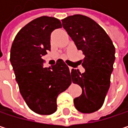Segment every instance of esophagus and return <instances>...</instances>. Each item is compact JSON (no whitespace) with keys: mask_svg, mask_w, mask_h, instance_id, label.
Returning <instances> with one entry per match:
<instances>
[{"mask_svg":"<svg viewBox=\"0 0 128 128\" xmlns=\"http://www.w3.org/2000/svg\"><path fill=\"white\" fill-rule=\"evenodd\" d=\"M72 67H71V66H70V71L71 72V70H72Z\"/></svg>","mask_w":128,"mask_h":128,"instance_id":"esophagus-1","label":"esophagus"}]
</instances>
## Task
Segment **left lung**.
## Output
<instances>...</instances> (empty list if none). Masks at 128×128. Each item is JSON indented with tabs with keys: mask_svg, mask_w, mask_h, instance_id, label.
<instances>
[{
	"mask_svg": "<svg viewBox=\"0 0 128 128\" xmlns=\"http://www.w3.org/2000/svg\"><path fill=\"white\" fill-rule=\"evenodd\" d=\"M62 21L77 49L85 56L82 61L84 72L76 69L70 72L71 81L82 89V95L74 98V105L83 114L96 112L103 105L110 88L115 46L106 32L87 16L74 14Z\"/></svg>",
	"mask_w": 128,
	"mask_h": 128,
	"instance_id": "left-lung-1",
	"label": "left lung"
}]
</instances>
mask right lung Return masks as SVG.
Masks as SVG:
<instances>
[{
	"mask_svg": "<svg viewBox=\"0 0 128 128\" xmlns=\"http://www.w3.org/2000/svg\"><path fill=\"white\" fill-rule=\"evenodd\" d=\"M62 26L56 18H38L18 32L11 47L10 62L20 92L27 106L40 115L56 111L58 96L72 82L69 67L62 59L52 67H44L42 59L50 51L52 32Z\"/></svg>",
	"mask_w": 128,
	"mask_h": 128,
	"instance_id": "obj_1",
	"label": "right lung"
}]
</instances>
